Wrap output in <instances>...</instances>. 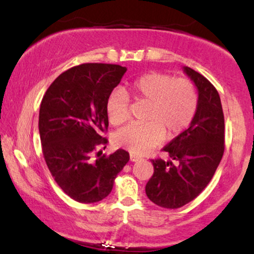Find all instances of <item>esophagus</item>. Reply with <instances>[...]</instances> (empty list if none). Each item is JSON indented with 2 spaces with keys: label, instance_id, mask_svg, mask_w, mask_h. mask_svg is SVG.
Masks as SVG:
<instances>
[{
  "label": "esophagus",
  "instance_id": "1",
  "mask_svg": "<svg viewBox=\"0 0 254 254\" xmlns=\"http://www.w3.org/2000/svg\"><path fill=\"white\" fill-rule=\"evenodd\" d=\"M129 159H130V162H137V161H140V157H138V156H136V155H134V154H130Z\"/></svg>",
  "mask_w": 254,
  "mask_h": 254
}]
</instances>
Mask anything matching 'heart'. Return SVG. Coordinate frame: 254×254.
I'll use <instances>...</instances> for the list:
<instances>
[{
  "instance_id": "heart-1",
  "label": "heart",
  "mask_w": 254,
  "mask_h": 254,
  "mask_svg": "<svg viewBox=\"0 0 254 254\" xmlns=\"http://www.w3.org/2000/svg\"><path fill=\"white\" fill-rule=\"evenodd\" d=\"M135 98L149 103L145 124H129L117 133L116 141L136 155H144L165 137L183 133L196 113L199 97L195 85L187 78H175L162 72H149L130 84ZM110 123L118 126L129 118L128 97L116 90L106 100Z\"/></svg>"
}]
</instances>
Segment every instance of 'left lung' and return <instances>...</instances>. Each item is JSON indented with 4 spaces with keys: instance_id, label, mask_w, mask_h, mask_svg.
<instances>
[{
    "instance_id": "8db88e82",
    "label": "left lung",
    "mask_w": 254,
    "mask_h": 254,
    "mask_svg": "<svg viewBox=\"0 0 254 254\" xmlns=\"http://www.w3.org/2000/svg\"><path fill=\"white\" fill-rule=\"evenodd\" d=\"M183 69L197 89L196 113L190 127L163 148L171 159H151L154 175L145 185L149 200L169 209L185 206L206 189L224 152L220 95L204 76L190 67Z\"/></svg>"
}]
</instances>
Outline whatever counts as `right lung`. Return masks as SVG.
<instances>
[{"instance_id":"1","label":"right lung","mask_w":254,"mask_h":254,"mask_svg":"<svg viewBox=\"0 0 254 254\" xmlns=\"http://www.w3.org/2000/svg\"><path fill=\"white\" fill-rule=\"evenodd\" d=\"M127 68L119 64H83L57 77L40 104L39 134L44 158L61 190L81 203L103 200L118 173L129 161L119 149L110 156L97 147L109 127L106 100Z\"/></svg>"}]
</instances>
